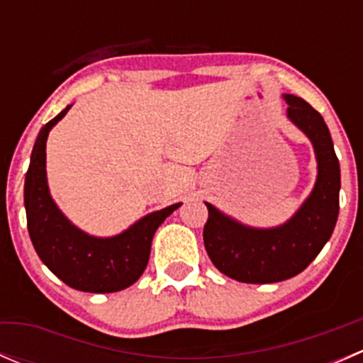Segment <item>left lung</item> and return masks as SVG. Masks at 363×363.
Returning a JSON list of instances; mask_svg holds the SVG:
<instances>
[{"mask_svg": "<svg viewBox=\"0 0 363 363\" xmlns=\"http://www.w3.org/2000/svg\"><path fill=\"white\" fill-rule=\"evenodd\" d=\"M288 119L313 142L318 177L309 199L294 218L276 228H251L207 203L203 244L216 269L240 283L267 284L302 272L323 250L339 216L340 170L330 131L320 112L284 94Z\"/></svg>", "mask_w": 363, "mask_h": 363, "instance_id": "1", "label": "left lung"}]
</instances>
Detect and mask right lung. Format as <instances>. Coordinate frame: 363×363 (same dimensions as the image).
Segmentation results:
<instances>
[{
  "mask_svg": "<svg viewBox=\"0 0 363 363\" xmlns=\"http://www.w3.org/2000/svg\"><path fill=\"white\" fill-rule=\"evenodd\" d=\"M68 105L40 130L24 182L28 232L40 259L65 284L89 294H112L131 286L145 270L158 226L181 203L151 212L116 237H93L65 218L47 186L45 144L49 131L69 111Z\"/></svg>",
  "mask_w": 363,
  "mask_h": 363,
  "instance_id": "1",
  "label": "right lung"
}]
</instances>
